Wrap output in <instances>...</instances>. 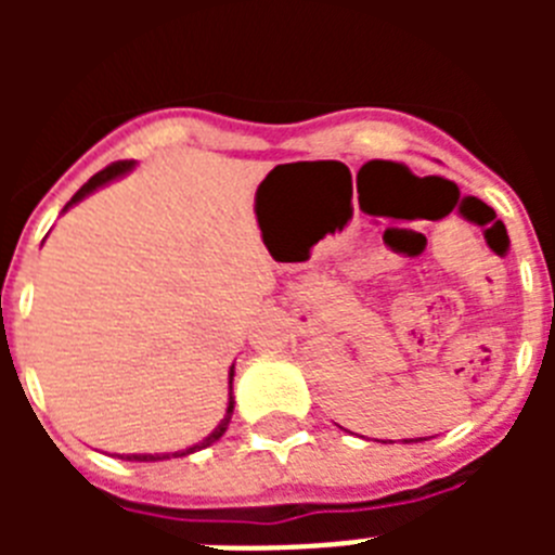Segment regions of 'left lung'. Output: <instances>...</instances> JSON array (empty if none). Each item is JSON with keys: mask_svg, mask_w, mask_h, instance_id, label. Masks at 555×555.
Returning <instances> with one entry per match:
<instances>
[{"mask_svg": "<svg viewBox=\"0 0 555 555\" xmlns=\"http://www.w3.org/2000/svg\"><path fill=\"white\" fill-rule=\"evenodd\" d=\"M405 442H414V439H405Z\"/></svg>", "mask_w": 555, "mask_h": 555, "instance_id": "left-lung-1", "label": "left lung"}]
</instances>
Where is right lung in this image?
<instances>
[{"label": "right lung", "mask_w": 555, "mask_h": 555, "mask_svg": "<svg viewBox=\"0 0 555 555\" xmlns=\"http://www.w3.org/2000/svg\"><path fill=\"white\" fill-rule=\"evenodd\" d=\"M130 169H132V160H116V164L105 166V169L96 171L94 178L88 180V183L82 185L80 191H77V194H75V197H72V203H68V205L80 203V199L86 197V194H91V191L100 189L102 183H107V180H113V178H119V175H125V171H130ZM68 205H66V208H68ZM230 391H233V370H230ZM230 414H233V395H230V405H228V414H224L222 425H219V428L214 430V434H210L208 439H203V442H199V444H194V448H189V450H178V453H166V455H130V459H132V461H164V459H180V455H189V453H194V450L208 448V444L217 442L219 436H222L224 430H228Z\"/></svg>", "instance_id": "obj_1"}]
</instances>
